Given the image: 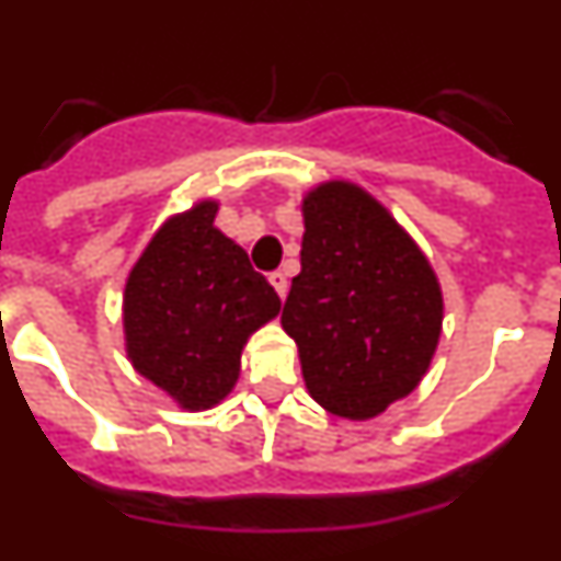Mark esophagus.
I'll list each match as a JSON object with an SVG mask.
<instances>
[{"mask_svg":"<svg viewBox=\"0 0 561 561\" xmlns=\"http://www.w3.org/2000/svg\"><path fill=\"white\" fill-rule=\"evenodd\" d=\"M270 284H272V289L277 291V297L284 300L286 291H289V280H286L284 272H272V275H270Z\"/></svg>","mask_w":561,"mask_h":561,"instance_id":"obj_1","label":"esophagus"}]
</instances>
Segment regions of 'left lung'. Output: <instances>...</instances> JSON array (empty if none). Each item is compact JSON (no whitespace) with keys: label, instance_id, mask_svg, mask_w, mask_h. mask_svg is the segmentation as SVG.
Wrapping results in <instances>:
<instances>
[{"label":"left lung","instance_id":"8db88e82","mask_svg":"<svg viewBox=\"0 0 561 561\" xmlns=\"http://www.w3.org/2000/svg\"><path fill=\"white\" fill-rule=\"evenodd\" d=\"M304 227L280 325L320 408L376 419L430 370L444 323L438 277L388 207L354 182L311 187Z\"/></svg>","mask_w":561,"mask_h":561}]
</instances>
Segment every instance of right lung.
<instances>
[{
    "label": "right lung",
    "instance_id": "1",
    "mask_svg": "<svg viewBox=\"0 0 561 561\" xmlns=\"http://www.w3.org/2000/svg\"><path fill=\"white\" fill-rule=\"evenodd\" d=\"M216 213L219 202L202 199L171 216L123 291L128 362L187 413L230 396L247 340L280 311L247 252L213 225Z\"/></svg>",
    "mask_w": 561,
    "mask_h": 561
}]
</instances>
